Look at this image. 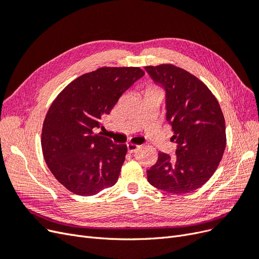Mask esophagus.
I'll return each mask as SVG.
<instances>
[{"instance_id": "esophagus-1", "label": "esophagus", "mask_w": 259, "mask_h": 259, "mask_svg": "<svg viewBox=\"0 0 259 259\" xmlns=\"http://www.w3.org/2000/svg\"><path fill=\"white\" fill-rule=\"evenodd\" d=\"M126 146H127V151H128L130 153L136 152V151L138 150V149L140 148V146H139V145H136V144H132V143L127 144Z\"/></svg>"}]
</instances>
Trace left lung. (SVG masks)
I'll list each match as a JSON object with an SVG mask.
<instances>
[{
    "label": "left lung",
    "mask_w": 259,
    "mask_h": 259,
    "mask_svg": "<svg viewBox=\"0 0 259 259\" xmlns=\"http://www.w3.org/2000/svg\"><path fill=\"white\" fill-rule=\"evenodd\" d=\"M152 81L165 91L166 121L176 155L159 152L148 182L168 193L198 189L215 173L226 148V125L217 99L197 76L173 65L148 66Z\"/></svg>",
    "instance_id": "left-lung-1"
}]
</instances>
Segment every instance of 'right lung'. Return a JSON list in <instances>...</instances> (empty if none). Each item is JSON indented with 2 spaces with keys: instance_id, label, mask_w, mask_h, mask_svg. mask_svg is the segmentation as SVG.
<instances>
[{
  "instance_id": "obj_1",
  "label": "right lung",
  "mask_w": 259,
  "mask_h": 259,
  "mask_svg": "<svg viewBox=\"0 0 259 259\" xmlns=\"http://www.w3.org/2000/svg\"><path fill=\"white\" fill-rule=\"evenodd\" d=\"M145 72L136 67L99 68L64 89L45 116L42 150L58 182L79 195H94L119 178L126 145L95 133L122 94Z\"/></svg>"
}]
</instances>
